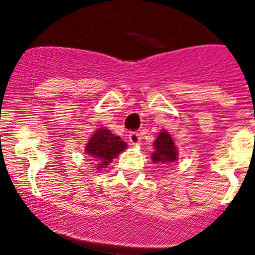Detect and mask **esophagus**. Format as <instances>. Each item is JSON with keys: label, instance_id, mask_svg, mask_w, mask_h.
Instances as JSON below:
<instances>
[{"label": "esophagus", "instance_id": "obj_1", "mask_svg": "<svg viewBox=\"0 0 255 255\" xmlns=\"http://www.w3.org/2000/svg\"><path fill=\"white\" fill-rule=\"evenodd\" d=\"M129 140L131 141V144H134V145H139V144H140V134L135 131H130Z\"/></svg>", "mask_w": 255, "mask_h": 255}]
</instances>
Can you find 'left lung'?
Masks as SVG:
<instances>
[{"label": "left lung", "instance_id": "8db88e82", "mask_svg": "<svg viewBox=\"0 0 255 255\" xmlns=\"http://www.w3.org/2000/svg\"><path fill=\"white\" fill-rule=\"evenodd\" d=\"M153 145L154 153L152 154V161L154 163H172L177 161V148L167 131L163 130L159 132Z\"/></svg>", "mask_w": 255, "mask_h": 255}]
</instances>
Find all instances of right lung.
I'll use <instances>...</instances> for the list:
<instances>
[{"mask_svg":"<svg viewBox=\"0 0 255 255\" xmlns=\"http://www.w3.org/2000/svg\"><path fill=\"white\" fill-rule=\"evenodd\" d=\"M128 144L120 138L112 134L110 130L100 128L92 134L91 139L85 145V153L96 161L97 168H103L111 163L123 150H125Z\"/></svg>","mask_w":255,"mask_h":255,"instance_id":"add662e5","label":"right lung"}]
</instances>
